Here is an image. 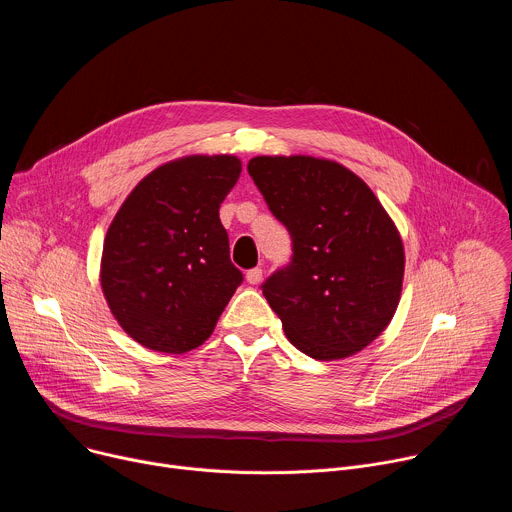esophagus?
I'll use <instances>...</instances> for the list:
<instances>
[{
    "mask_svg": "<svg viewBox=\"0 0 512 512\" xmlns=\"http://www.w3.org/2000/svg\"><path fill=\"white\" fill-rule=\"evenodd\" d=\"M247 281L251 283V285H257L261 279H263V269L261 267H253V269H249L247 271Z\"/></svg>",
    "mask_w": 512,
    "mask_h": 512,
    "instance_id": "esophagus-1",
    "label": "esophagus"
}]
</instances>
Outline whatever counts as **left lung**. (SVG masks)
I'll return each mask as SVG.
<instances>
[{"label": "left lung", "mask_w": 512, "mask_h": 512, "mask_svg": "<svg viewBox=\"0 0 512 512\" xmlns=\"http://www.w3.org/2000/svg\"><path fill=\"white\" fill-rule=\"evenodd\" d=\"M247 170L291 237V261L261 285L289 342L316 360L369 346L399 306L405 271L387 210L332 160L257 156Z\"/></svg>", "instance_id": "left-lung-1"}]
</instances>
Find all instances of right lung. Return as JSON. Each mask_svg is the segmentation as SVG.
Instances as JSON below:
<instances>
[{
  "label": "right lung",
  "mask_w": 512,
  "mask_h": 512,
  "mask_svg": "<svg viewBox=\"0 0 512 512\" xmlns=\"http://www.w3.org/2000/svg\"><path fill=\"white\" fill-rule=\"evenodd\" d=\"M241 176L235 156H188L145 176L107 231L101 287L141 346H200L243 283L218 208Z\"/></svg>",
  "instance_id": "right-lung-1"
}]
</instances>
